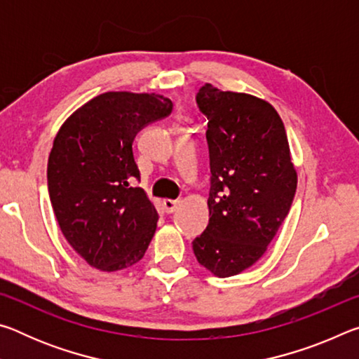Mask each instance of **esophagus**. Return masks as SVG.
Segmentation results:
<instances>
[{
	"mask_svg": "<svg viewBox=\"0 0 359 359\" xmlns=\"http://www.w3.org/2000/svg\"><path fill=\"white\" fill-rule=\"evenodd\" d=\"M180 201H177V199H165L163 201V208H165V212L166 214H172V212L177 210Z\"/></svg>",
	"mask_w": 359,
	"mask_h": 359,
	"instance_id": "34e87169",
	"label": "esophagus"
}]
</instances>
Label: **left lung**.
Listing matches in <instances>:
<instances>
[{"instance_id": "1", "label": "left lung", "mask_w": 359, "mask_h": 359, "mask_svg": "<svg viewBox=\"0 0 359 359\" xmlns=\"http://www.w3.org/2000/svg\"><path fill=\"white\" fill-rule=\"evenodd\" d=\"M208 117L209 224L193 241L199 264L218 277L263 257L293 203L297 175L287 131L269 102L205 83L196 95Z\"/></svg>"}]
</instances>
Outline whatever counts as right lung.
<instances>
[{"label":"right lung","instance_id":"obj_1","mask_svg":"<svg viewBox=\"0 0 359 359\" xmlns=\"http://www.w3.org/2000/svg\"><path fill=\"white\" fill-rule=\"evenodd\" d=\"M172 102L155 93L109 92L65 121L47 165L48 196L69 245L101 271L141 261L158 212L139 182L133 141L149 123L171 115Z\"/></svg>","mask_w":359,"mask_h":359}]
</instances>
